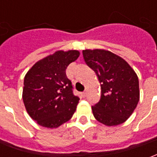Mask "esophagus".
I'll return each instance as SVG.
<instances>
[{
	"instance_id": "obj_1",
	"label": "esophagus",
	"mask_w": 157,
	"mask_h": 157,
	"mask_svg": "<svg viewBox=\"0 0 157 157\" xmlns=\"http://www.w3.org/2000/svg\"><path fill=\"white\" fill-rule=\"evenodd\" d=\"M82 98H85L86 96V92H82Z\"/></svg>"
}]
</instances>
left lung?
Segmentation results:
<instances>
[{"label":"left lung","mask_w":157,"mask_h":157,"mask_svg":"<svg viewBox=\"0 0 157 157\" xmlns=\"http://www.w3.org/2000/svg\"><path fill=\"white\" fill-rule=\"evenodd\" d=\"M82 54L101 84L100 101L92 107L93 115L107 126L121 124L130 117L140 100L136 73L124 59L109 50L85 49Z\"/></svg>","instance_id":"obj_1"}]
</instances>
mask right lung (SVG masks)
Returning <instances> with one entry per match:
<instances>
[{
    "label": "right lung",
    "instance_id": "add662e5",
    "mask_svg": "<svg viewBox=\"0 0 157 157\" xmlns=\"http://www.w3.org/2000/svg\"><path fill=\"white\" fill-rule=\"evenodd\" d=\"M79 55L78 50H58L27 72L22 100L29 116L43 127L58 128L74 114L80 98L73 94L65 70Z\"/></svg>",
    "mask_w": 157,
    "mask_h": 157
}]
</instances>
